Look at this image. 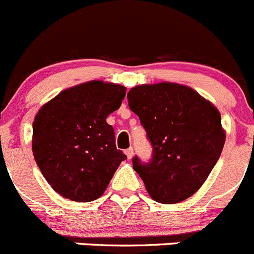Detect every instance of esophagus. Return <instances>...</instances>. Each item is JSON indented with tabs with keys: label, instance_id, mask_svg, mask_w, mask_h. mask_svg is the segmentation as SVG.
<instances>
[{
	"label": "esophagus",
	"instance_id": "34e87169",
	"mask_svg": "<svg viewBox=\"0 0 254 254\" xmlns=\"http://www.w3.org/2000/svg\"><path fill=\"white\" fill-rule=\"evenodd\" d=\"M125 155L127 156V159H132V156H134V149L132 147H129V149L125 150Z\"/></svg>",
	"mask_w": 254,
	"mask_h": 254
}]
</instances>
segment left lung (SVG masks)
Instances as JSON below:
<instances>
[{
    "instance_id": "1",
    "label": "left lung",
    "mask_w": 254,
    "mask_h": 254,
    "mask_svg": "<svg viewBox=\"0 0 254 254\" xmlns=\"http://www.w3.org/2000/svg\"><path fill=\"white\" fill-rule=\"evenodd\" d=\"M127 102L152 146L149 162L132 159L149 195L160 203L191 197L212 171L225 145L217 108L190 87L167 82L131 88Z\"/></svg>"
}]
</instances>
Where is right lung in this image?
<instances>
[{
    "mask_svg": "<svg viewBox=\"0 0 254 254\" xmlns=\"http://www.w3.org/2000/svg\"><path fill=\"white\" fill-rule=\"evenodd\" d=\"M125 92L123 85L92 80L63 90L37 113L32 151L44 179L61 196L77 202L97 200L127 159L107 123Z\"/></svg>",
    "mask_w": 254,
    "mask_h": 254,
    "instance_id": "1",
    "label": "right lung"
}]
</instances>
